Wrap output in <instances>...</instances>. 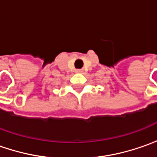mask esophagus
<instances>
[{
	"instance_id": "1",
	"label": "esophagus",
	"mask_w": 157,
	"mask_h": 157,
	"mask_svg": "<svg viewBox=\"0 0 157 157\" xmlns=\"http://www.w3.org/2000/svg\"><path fill=\"white\" fill-rule=\"evenodd\" d=\"M75 72H76V73H82V72H83V70H82V69H76V70H75Z\"/></svg>"
}]
</instances>
